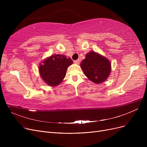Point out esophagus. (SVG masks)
<instances>
[{
  "label": "esophagus",
  "mask_w": 147,
  "mask_h": 147,
  "mask_svg": "<svg viewBox=\"0 0 147 147\" xmlns=\"http://www.w3.org/2000/svg\"><path fill=\"white\" fill-rule=\"evenodd\" d=\"M74 63L76 64H79L80 63V59H77V60L74 61Z\"/></svg>",
  "instance_id": "esophagus-1"
}]
</instances>
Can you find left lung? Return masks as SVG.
<instances>
[{"instance_id": "1", "label": "left lung", "mask_w": 147, "mask_h": 147, "mask_svg": "<svg viewBox=\"0 0 147 147\" xmlns=\"http://www.w3.org/2000/svg\"><path fill=\"white\" fill-rule=\"evenodd\" d=\"M80 67L87 78L95 83L104 82L111 72L110 62L95 52L86 54Z\"/></svg>"}]
</instances>
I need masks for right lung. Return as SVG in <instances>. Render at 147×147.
I'll list each match as a JSON object with an SVG mask.
<instances>
[{
  "label": "right lung",
  "instance_id": "obj_1",
  "mask_svg": "<svg viewBox=\"0 0 147 147\" xmlns=\"http://www.w3.org/2000/svg\"><path fill=\"white\" fill-rule=\"evenodd\" d=\"M73 61L63 55H53L42 62L39 66L42 78L48 85L55 86L60 84L65 76L68 66Z\"/></svg>",
  "mask_w": 147,
  "mask_h": 147
}]
</instances>
